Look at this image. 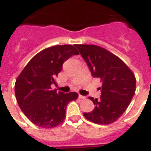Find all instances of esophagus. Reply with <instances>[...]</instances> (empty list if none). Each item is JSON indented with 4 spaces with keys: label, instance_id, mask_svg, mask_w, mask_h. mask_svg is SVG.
<instances>
[{
    "label": "esophagus",
    "instance_id": "1",
    "mask_svg": "<svg viewBox=\"0 0 151 151\" xmlns=\"http://www.w3.org/2000/svg\"><path fill=\"white\" fill-rule=\"evenodd\" d=\"M79 98H80V99H86V96H82V95H81V94H80Z\"/></svg>",
    "mask_w": 151,
    "mask_h": 151
}]
</instances>
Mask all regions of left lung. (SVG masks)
<instances>
[{"label":"left lung","mask_w":151,"mask_h":151,"mask_svg":"<svg viewBox=\"0 0 151 151\" xmlns=\"http://www.w3.org/2000/svg\"><path fill=\"white\" fill-rule=\"evenodd\" d=\"M92 76L100 79L99 99L89 97L95 105L90 112H84L87 120L109 124L121 117L135 93L136 79L133 72L119 57L95 45H75Z\"/></svg>","instance_id":"8db88e82"}]
</instances>
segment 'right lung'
<instances>
[{
    "label": "right lung",
    "mask_w": 151,
    "mask_h": 151,
    "mask_svg": "<svg viewBox=\"0 0 151 151\" xmlns=\"http://www.w3.org/2000/svg\"><path fill=\"white\" fill-rule=\"evenodd\" d=\"M79 55L70 45L49 47L36 55L18 76L15 95L18 105L29 120L45 128L55 127L64 122L67 106L76 100L78 93H64L52 90L51 85L62 70L65 61Z\"/></svg>",
    "instance_id": "1"
}]
</instances>
